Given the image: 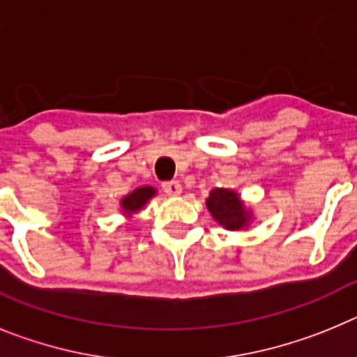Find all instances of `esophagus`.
Listing matches in <instances>:
<instances>
[{"label":"esophagus","instance_id":"obj_1","mask_svg":"<svg viewBox=\"0 0 357 357\" xmlns=\"http://www.w3.org/2000/svg\"><path fill=\"white\" fill-rule=\"evenodd\" d=\"M161 187H163V192H165L167 196H170V197L179 196V194L183 192L181 183H179V181H167V183H163Z\"/></svg>","mask_w":357,"mask_h":357}]
</instances>
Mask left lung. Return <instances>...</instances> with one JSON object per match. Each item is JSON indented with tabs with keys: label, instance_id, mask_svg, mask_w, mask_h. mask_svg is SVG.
<instances>
[{
	"label": "left lung",
	"instance_id": "8db88e82",
	"mask_svg": "<svg viewBox=\"0 0 357 357\" xmlns=\"http://www.w3.org/2000/svg\"><path fill=\"white\" fill-rule=\"evenodd\" d=\"M206 208L215 222L226 230H246L253 221L252 208H248L235 190L230 188H213L206 197Z\"/></svg>",
	"mask_w": 357,
	"mask_h": 357
}]
</instances>
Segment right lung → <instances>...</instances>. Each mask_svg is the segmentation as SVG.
Returning <instances> with one entry per match:
<instances>
[{"label":"right lung","mask_w":357,"mask_h":357,"mask_svg":"<svg viewBox=\"0 0 357 357\" xmlns=\"http://www.w3.org/2000/svg\"><path fill=\"white\" fill-rule=\"evenodd\" d=\"M154 196H156V188L154 187H149V185L147 187H138L131 194H127L120 199V208H122L123 215L132 217V213L140 212Z\"/></svg>","instance_id":"right-lung-1"}]
</instances>
